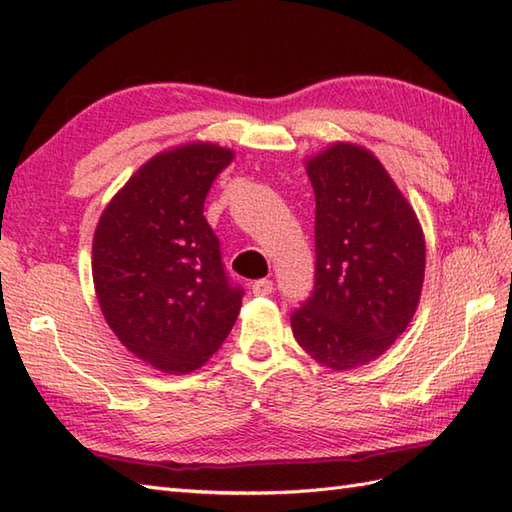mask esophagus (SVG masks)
<instances>
[{
  "mask_svg": "<svg viewBox=\"0 0 512 512\" xmlns=\"http://www.w3.org/2000/svg\"><path fill=\"white\" fill-rule=\"evenodd\" d=\"M273 292V281L270 279H259L253 284V295L255 297H268Z\"/></svg>",
  "mask_w": 512,
  "mask_h": 512,
  "instance_id": "1",
  "label": "esophagus"
}]
</instances>
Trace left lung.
Returning <instances> with one entry per match:
<instances>
[{
  "instance_id": "8db88e82",
  "label": "left lung",
  "mask_w": 512,
  "mask_h": 512,
  "mask_svg": "<svg viewBox=\"0 0 512 512\" xmlns=\"http://www.w3.org/2000/svg\"><path fill=\"white\" fill-rule=\"evenodd\" d=\"M317 200L314 292L292 312V334L334 372L389 350L416 314L424 235L413 206L372 151L332 143L306 160Z\"/></svg>"
}]
</instances>
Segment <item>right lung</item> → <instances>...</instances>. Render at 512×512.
Wrapping results in <instances>:
<instances>
[{
	"label": "right lung",
	"instance_id": "obj_1",
	"mask_svg": "<svg viewBox=\"0 0 512 512\" xmlns=\"http://www.w3.org/2000/svg\"><path fill=\"white\" fill-rule=\"evenodd\" d=\"M235 151L184 143L149 158L101 213L92 242L96 299L140 361L189 374L233 330L242 288L228 281L204 200Z\"/></svg>",
	"mask_w": 512,
	"mask_h": 512
}]
</instances>
